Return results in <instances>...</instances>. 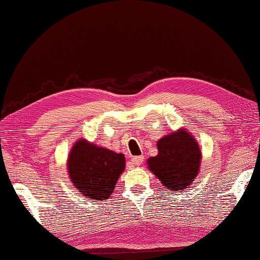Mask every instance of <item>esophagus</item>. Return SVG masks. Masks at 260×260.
<instances>
[{
  "label": "esophagus",
  "mask_w": 260,
  "mask_h": 260,
  "mask_svg": "<svg viewBox=\"0 0 260 260\" xmlns=\"http://www.w3.org/2000/svg\"><path fill=\"white\" fill-rule=\"evenodd\" d=\"M143 161V156H133L132 158V164L134 166H140Z\"/></svg>",
  "instance_id": "obj_1"
}]
</instances>
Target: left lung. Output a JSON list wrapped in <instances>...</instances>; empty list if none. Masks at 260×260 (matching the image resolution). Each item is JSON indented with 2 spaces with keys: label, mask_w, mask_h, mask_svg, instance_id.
<instances>
[{
  "label": "left lung",
  "mask_w": 260,
  "mask_h": 260,
  "mask_svg": "<svg viewBox=\"0 0 260 260\" xmlns=\"http://www.w3.org/2000/svg\"><path fill=\"white\" fill-rule=\"evenodd\" d=\"M158 154L148 158V167L170 190L188 188L201 164V149L188 132L172 133L157 141Z\"/></svg>",
  "instance_id": "left-lung-1"
}]
</instances>
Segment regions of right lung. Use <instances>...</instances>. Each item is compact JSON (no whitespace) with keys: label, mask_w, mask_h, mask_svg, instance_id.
Listing matches in <instances>:
<instances>
[{"label":"right lung","mask_w":260,"mask_h":260,"mask_svg":"<svg viewBox=\"0 0 260 260\" xmlns=\"http://www.w3.org/2000/svg\"><path fill=\"white\" fill-rule=\"evenodd\" d=\"M68 167L72 184L79 192L92 200H105L125 169V156L79 140L72 147Z\"/></svg>","instance_id":"add662e5"}]
</instances>
